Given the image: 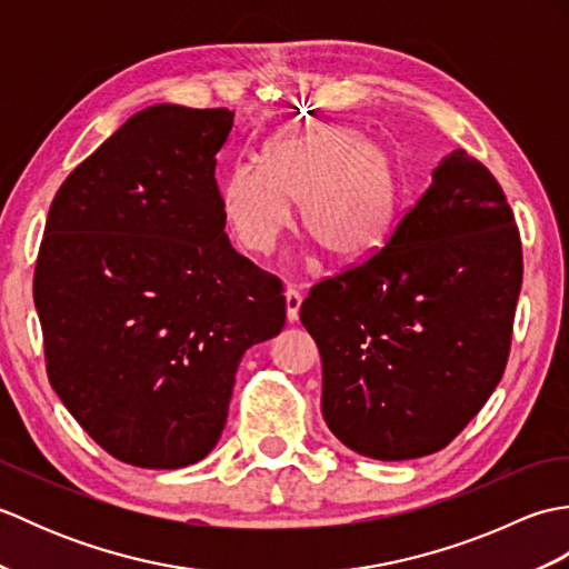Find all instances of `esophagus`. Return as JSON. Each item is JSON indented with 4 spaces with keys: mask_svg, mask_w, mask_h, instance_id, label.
Wrapping results in <instances>:
<instances>
[{
    "mask_svg": "<svg viewBox=\"0 0 569 569\" xmlns=\"http://www.w3.org/2000/svg\"><path fill=\"white\" fill-rule=\"evenodd\" d=\"M300 303H303V296H300L298 288L288 286L286 288V318H288V322H298Z\"/></svg>",
    "mask_w": 569,
    "mask_h": 569,
    "instance_id": "1",
    "label": "esophagus"
}]
</instances>
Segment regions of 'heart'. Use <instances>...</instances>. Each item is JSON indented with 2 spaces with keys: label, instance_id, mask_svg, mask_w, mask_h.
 Wrapping results in <instances>:
<instances>
[{
  "label": "heart",
  "instance_id": "1",
  "mask_svg": "<svg viewBox=\"0 0 569 569\" xmlns=\"http://www.w3.org/2000/svg\"><path fill=\"white\" fill-rule=\"evenodd\" d=\"M300 220L337 261L377 251L396 222L398 178L386 143L355 124L293 127L263 147V166L237 163L220 186L222 217L241 247L266 257Z\"/></svg>",
  "mask_w": 569,
  "mask_h": 569
}]
</instances>
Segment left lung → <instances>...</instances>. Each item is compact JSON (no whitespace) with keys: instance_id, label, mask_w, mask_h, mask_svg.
I'll return each mask as SVG.
<instances>
[{"instance_id":"obj_1","label":"left lung","mask_w":569,"mask_h":569,"mask_svg":"<svg viewBox=\"0 0 569 569\" xmlns=\"http://www.w3.org/2000/svg\"><path fill=\"white\" fill-rule=\"evenodd\" d=\"M521 281L501 186L455 149L386 247L300 306L335 438L383 462L450 445L503 377Z\"/></svg>"}]
</instances>
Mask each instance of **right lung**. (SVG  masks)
<instances>
[{
	"instance_id": "right-lung-1",
	"label": "right lung",
	"mask_w": 569,
	"mask_h": 569,
	"mask_svg": "<svg viewBox=\"0 0 569 569\" xmlns=\"http://www.w3.org/2000/svg\"><path fill=\"white\" fill-rule=\"evenodd\" d=\"M234 112L153 104L56 192L33 273L53 391L143 469L212 452L234 373L286 322L276 276L229 244L214 180Z\"/></svg>"
}]
</instances>
